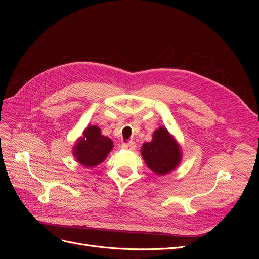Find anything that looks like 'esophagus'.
<instances>
[{
    "label": "esophagus",
    "mask_w": 259,
    "mask_h": 259,
    "mask_svg": "<svg viewBox=\"0 0 259 259\" xmlns=\"http://www.w3.org/2000/svg\"><path fill=\"white\" fill-rule=\"evenodd\" d=\"M122 147L124 149H126V150H135L136 144L134 142H130V143H126V144H123Z\"/></svg>",
    "instance_id": "1"
}]
</instances>
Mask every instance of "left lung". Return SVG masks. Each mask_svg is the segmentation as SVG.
I'll return each instance as SVG.
<instances>
[{"mask_svg": "<svg viewBox=\"0 0 259 259\" xmlns=\"http://www.w3.org/2000/svg\"><path fill=\"white\" fill-rule=\"evenodd\" d=\"M142 155L148 167L160 176L170 173L182 161L179 145L163 126L153 133L150 143L143 145Z\"/></svg>", "mask_w": 259, "mask_h": 259, "instance_id": "left-lung-1", "label": "left lung"}]
</instances>
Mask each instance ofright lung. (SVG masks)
Masks as SVG:
<instances>
[{
	"label": "right lung",
	"mask_w": 259,
	"mask_h": 259,
	"mask_svg": "<svg viewBox=\"0 0 259 259\" xmlns=\"http://www.w3.org/2000/svg\"><path fill=\"white\" fill-rule=\"evenodd\" d=\"M113 148L112 140L100 134L96 125H90L83 132V136L73 146L75 160L85 167H94L103 162Z\"/></svg>",
	"instance_id": "obj_1"
}]
</instances>
